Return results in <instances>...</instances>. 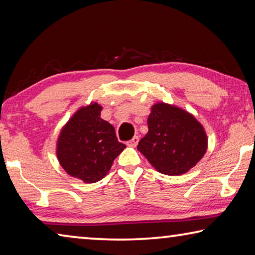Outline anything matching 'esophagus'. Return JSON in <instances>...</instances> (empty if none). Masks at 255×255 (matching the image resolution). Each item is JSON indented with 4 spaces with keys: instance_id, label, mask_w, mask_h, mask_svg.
Listing matches in <instances>:
<instances>
[{
    "instance_id": "34e87169",
    "label": "esophagus",
    "mask_w": 255,
    "mask_h": 255,
    "mask_svg": "<svg viewBox=\"0 0 255 255\" xmlns=\"http://www.w3.org/2000/svg\"><path fill=\"white\" fill-rule=\"evenodd\" d=\"M138 140H139V138H138L137 136H133L130 140L127 141V145L131 146V147H135V146L138 144Z\"/></svg>"
}]
</instances>
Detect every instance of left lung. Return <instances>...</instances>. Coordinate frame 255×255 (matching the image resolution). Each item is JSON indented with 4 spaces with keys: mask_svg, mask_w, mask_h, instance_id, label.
Masks as SVG:
<instances>
[{
    "mask_svg": "<svg viewBox=\"0 0 255 255\" xmlns=\"http://www.w3.org/2000/svg\"><path fill=\"white\" fill-rule=\"evenodd\" d=\"M147 125L148 132L138 143L137 149L159 173H187L207 152L208 137L204 126L179 107L155 103Z\"/></svg>",
    "mask_w": 255,
    "mask_h": 255,
    "instance_id": "left-lung-1",
    "label": "left lung"
}]
</instances>
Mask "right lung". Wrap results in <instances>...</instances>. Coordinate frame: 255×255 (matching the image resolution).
<instances>
[{
    "instance_id": "1",
    "label": "right lung",
    "mask_w": 255,
    "mask_h": 255,
    "mask_svg": "<svg viewBox=\"0 0 255 255\" xmlns=\"http://www.w3.org/2000/svg\"><path fill=\"white\" fill-rule=\"evenodd\" d=\"M101 110L97 102L80 108L62 128L56 144L60 166L85 183L105 178L126 148L118 141L114 126L101 118Z\"/></svg>"
}]
</instances>
